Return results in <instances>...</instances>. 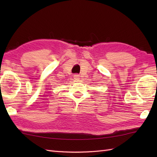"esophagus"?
<instances>
[{
	"label": "esophagus",
	"instance_id": "34e87169",
	"mask_svg": "<svg viewBox=\"0 0 157 157\" xmlns=\"http://www.w3.org/2000/svg\"><path fill=\"white\" fill-rule=\"evenodd\" d=\"M73 78H74V79H76V80H78V79H79V75H77V74H75V75H73Z\"/></svg>",
	"mask_w": 157,
	"mask_h": 157
}]
</instances>
